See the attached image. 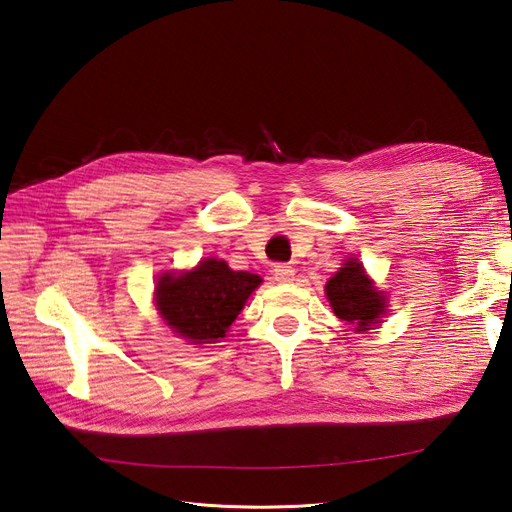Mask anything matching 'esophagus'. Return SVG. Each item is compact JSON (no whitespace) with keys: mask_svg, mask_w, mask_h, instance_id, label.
Listing matches in <instances>:
<instances>
[{"mask_svg":"<svg viewBox=\"0 0 512 512\" xmlns=\"http://www.w3.org/2000/svg\"><path fill=\"white\" fill-rule=\"evenodd\" d=\"M273 275L277 282H290V280H294V269L290 265H275Z\"/></svg>","mask_w":512,"mask_h":512,"instance_id":"34e87169","label":"esophagus"}]
</instances>
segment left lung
I'll return each mask as SVG.
<instances>
[{
    "label": "left lung",
    "mask_w": 512,
    "mask_h": 512,
    "mask_svg": "<svg viewBox=\"0 0 512 512\" xmlns=\"http://www.w3.org/2000/svg\"><path fill=\"white\" fill-rule=\"evenodd\" d=\"M327 297L337 318L354 324L359 331H367L384 314V297L371 286L363 267L356 260H348L327 284Z\"/></svg>",
    "instance_id": "8db88e82"
}]
</instances>
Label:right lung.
<instances>
[{
  "instance_id": "right-lung-1",
  "label": "right lung",
  "mask_w": 512,
  "mask_h": 512,
  "mask_svg": "<svg viewBox=\"0 0 512 512\" xmlns=\"http://www.w3.org/2000/svg\"><path fill=\"white\" fill-rule=\"evenodd\" d=\"M258 284V275L232 271L224 260L207 258L190 273L160 277L156 299L170 329L205 344L226 335Z\"/></svg>"
}]
</instances>
